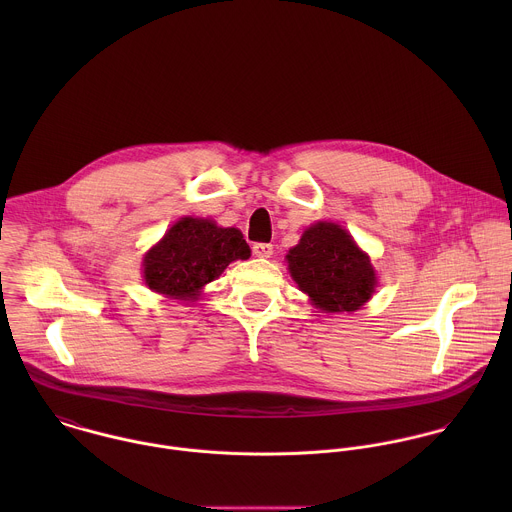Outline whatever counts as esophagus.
<instances>
[{
  "label": "esophagus",
  "mask_w": 512,
  "mask_h": 512,
  "mask_svg": "<svg viewBox=\"0 0 512 512\" xmlns=\"http://www.w3.org/2000/svg\"><path fill=\"white\" fill-rule=\"evenodd\" d=\"M252 252H254V256H258V258H270V256L274 254V246L268 244V242H256V244L252 246Z\"/></svg>",
  "instance_id": "1"
}]
</instances>
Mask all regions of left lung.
I'll return each instance as SVG.
<instances>
[{"mask_svg":"<svg viewBox=\"0 0 512 512\" xmlns=\"http://www.w3.org/2000/svg\"><path fill=\"white\" fill-rule=\"evenodd\" d=\"M288 266L299 290L327 313L357 311L376 286L368 256L335 222L309 226L290 250Z\"/></svg>","mask_w":512,"mask_h":512,"instance_id":"1","label":"left lung"}]
</instances>
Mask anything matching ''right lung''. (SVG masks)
Segmentation results:
<instances>
[{"mask_svg": "<svg viewBox=\"0 0 512 512\" xmlns=\"http://www.w3.org/2000/svg\"><path fill=\"white\" fill-rule=\"evenodd\" d=\"M250 258V248L236 228H219L213 220L181 219L144 258L149 290L175 299H195L234 260Z\"/></svg>", "mask_w": 512, "mask_h": 512, "instance_id": "add662e5", "label": "right lung"}]
</instances>
